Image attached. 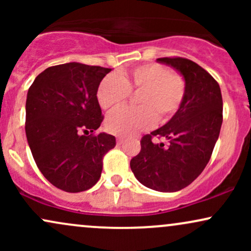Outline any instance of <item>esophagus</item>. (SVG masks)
Returning <instances> with one entry per match:
<instances>
[{"label":"esophagus","instance_id":"esophagus-1","mask_svg":"<svg viewBox=\"0 0 251 251\" xmlns=\"http://www.w3.org/2000/svg\"><path fill=\"white\" fill-rule=\"evenodd\" d=\"M124 142H125V139H124L123 137H118L117 138V144H118V145H122V144H124Z\"/></svg>","mask_w":251,"mask_h":251}]
</instances>
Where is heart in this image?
I'll return each mask as SVG.
<instances>
[{"instance_id":"heart-1","label":"heart","mask_w":251,"mask_h":251,"mask_svg":"<svg viewBox=\"0 0 251 251\" xmlns=\"http://www.w3.org/2000/svg\"><path fill=\"white\" fill-rule=\"evenodd\" d=\"M131 92H139L135 98L139 106L113 112L105 123L111 133L132 135L151 127L155 120L169 122L184 101L186 81L181 74L170 72L166 66L145 63L120 75L103 77L98 87V102L106 111H113L127 101Z\"/></svg>"}]
</instances>
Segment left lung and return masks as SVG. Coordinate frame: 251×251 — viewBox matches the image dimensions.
I'll use <instances>...</instances> for the list:
<instances>
[{
  "label": "left lung",
  "instance_id": "obj_1",
  "mask_svg": "<svg viewBox=\"0 0 251 251\" xmlns=\"http://www.w3.org/2000/svg\"><path fill=\"white\" fill-rule=\"evenodd\" d=\"M157 61L184 76L186 94L168 124L144 135L140 152L129 165L146 188L175 192L190 185L209 163L223 122V100L218 82L196 62L179 56ZM154 136L166 139L168 144L153 143Z\"/></svg>",
  "mask_w": 251,
  "mask_h": 251
}]
</instances>
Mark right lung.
Returning a JSON list of instances; mask_svg holds the SVG:
<instances>
[{
    "label": "right lung",
    "mask_w": 251,
    "mask_h": 251,
    "mask_svg": "<svg viewBox=\"0 0 251 251\" xmlns=\"http://www.w3.org/2000/svg\"><path fill=\"white\" fill-rule=\"evenodd\" d=\"M111 71L79 62L51 66L28 89L25 135L31 154L46 179L66 192L97 184L103 155L116 146L114 135L94 134L103 120L98 87Z\"/></svg>",
    "instance_id": "obj_1"
}]
</instances>
